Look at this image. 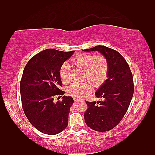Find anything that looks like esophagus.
I'll use <instances>...</instances> for the list:
<instances>
[{
	"mask_svg": "<svg viewBox=\"0 0 155 155\" xmlns=\"http://www.w3.org/2000/svg\"><path fill=\"white\" fill-rule=\"evenodd\" d=\"M74 101H75V102H77V101H79V99H78V98H74Z\"/></svg>",
	"mask_w": 155,
	"mask_h": 155,
	"instance_id": "obj_1",
	"label": "esophagus"
}]
</instances>
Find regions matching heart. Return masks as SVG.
Instances as JSON below:
<instances>
[{
  "label": "heart",
  "instance_id": "heart-1",
  "mask_svg": "<svg viewBox=\"0 0 155 155\" xmlns=\"http://www.w3.org/2000/svg\"><path fill=\"white\" fill-rule=\"evenodd\" d=\"M74 64L85 71L86 78L96 87L101 86L106 81L109 71L108 59L104 55H93L81 54L74 60ZM69 64L65 62L59 69V76L64 83L68 81ZM92 90L89 83H72L69 86L67 91L70 96L76 98H83Z\"/></svg>",
  "mask_w": 155,
  "mask_h": 155
}]
</instances>
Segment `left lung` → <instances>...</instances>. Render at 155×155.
<instances>
[{
	"instance_id": "left-lung-1",
	"label": "left lung",
	"mask_w": 155,
	"mask_h": 155,
	"mask_svg": "<svg viewBox=\"0 0 155 155\" xmlns=\"http://www.w3.org/2000/svg\"><path fill=\"white\" fill-rule=\"evenodd\" d=\"M84 51H100L109 64L108 79L96 92L102 101L86 102V124L98 132L109 131L116 126L126 113L134 94L133 74L128 64L118 51L97 45Z\"/></svg>"
}]
</instances>
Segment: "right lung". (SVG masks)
Wrapping results in <instances>:
<instances>
[{"label":"right lung","mask_w":155,"mask_h":155,"mask_svg":"<svg viewBox=\"0 0 155 155\" xmlns=\"http://www.w3.org/2000/svg\"><path fill=\"white\" fill-rule=\"evenodd\" d=\"M74 52L47 49L32 57L23 70L20 91L24 113L33 126L47 135H56L67 127L74 101L59 88V69ZM61 95L62 100L53 101L54 97Z\"/></svg>","instance_id":"right-lung-1"}]
</instances>
